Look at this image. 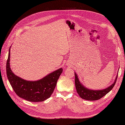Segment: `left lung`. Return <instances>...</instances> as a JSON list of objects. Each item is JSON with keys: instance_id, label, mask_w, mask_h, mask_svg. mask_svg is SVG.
Masks as SVG:
<instances>
[{"instance_id": "obj_1", "label": "left lung", "mask_w": 125, "mask_h": 125, "mask_svg": "<svg viewBox=\"0 0 125 125\" xmlns=\"http://www.w3.org/2000/svg\"><path fill=\"white\" fill-rule=\"evenodd\" d=\"M75 86L78 94L82 98L87 100H97L100 99L108 94L111 90L113 89L114 86L115 85L116 79L118 78V75L116 76V78L114 82L110 86L107 88L102 90H92L87 89L82 85L78 78L76 73H75Z\"/></svg>"}]
</instances>
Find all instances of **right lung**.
I'll return each instance as SVG.
<instances>
[{"mask_svg": "<svg viewBox=\"0 0 125 125\" xmlns=\"http://www.w3.org/2000/svg\"><path fill=\"white\" fill-rule=\"evenodd\" d=\"M10 48L6 63L8 79L19 97L31 102H43L51 96L63 69L60 68L37 81H27L15 75L10 67Z\"/></svg>", "mask_w": 125, "mask_h": 125, "instance_id": "right-lung-1", "label": "right lung"}]
</instances>
